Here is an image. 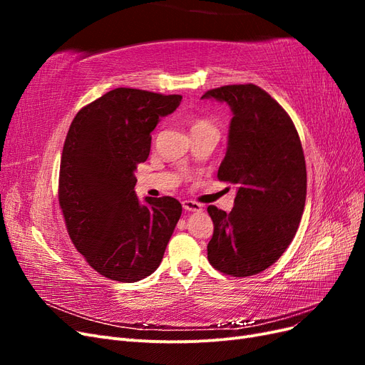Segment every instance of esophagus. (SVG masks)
<instances>
[{"mask_svg": "<svg viewBox=\"0 0 365 365\" xmlns=\"http://www.w3.org/2000/svg\"><path fill=\"white\" fill-rule=\"evenodd\" d=\"M182 207L185 212H201L202 210L201 204H197L195 201H182Z\"/></svg>", "mask_w": 365, "mask_h": 365, "instance_id": "esophagus-1", "label": "esophagus"}]
</instances>
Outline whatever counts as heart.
Returning a JSON list of instances; mask_svg holds the SVG:
<instances>
[{"instance_id":"obj_1","label":"heart","mask_w":365,"mask_h":365,"mask_svg":"<svg viewBox=\"0 0 365 365\" xmlns=\"http://www.w3.org/2000/svg\"><path fill=\"white\" fill-rule=\"evenodd\" d=\"M190 128H192V132L212 129L213 123L207 117H193L190 118Z\"/></svg>"}]
</instances>
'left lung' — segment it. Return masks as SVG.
<instances>
[{"label":"left lung","mask_w":365,"mask_h":365,"mask_svg":"<svg viewBox=\"0 0 365 365\" xmlns=\"http://www.w3.org/2000/svg\"><path fill=\"white\" fill-rule=\"evenodd\" d=\"M227 102L233 111L228 148L217 180L237 185L230 213L208 205L212 267L233 277L269 268L289 247L306 202V163L288 113L260 86L225 85L202 98Z\"/></svg>","instance_id":"left-lung-1"}]
</instances>
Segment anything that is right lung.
<instances>
[{"label": "right lung", "mask_w": 365, "mask_h": 365, "mask_svg": "<svg viewBox=\"0 0 365 365\" xmlns=\"http://www.w3.org/2000/svg\"><path fill=\"white\" fill-rule=\"evenodd\" d=\"M180 94L115 88L76 114L63 143L59 205L70 239L103 277L134 283L155 271L182 207L172 196L134 192L135 169L150 152V132Z\"/></svg>", "instance_id": "obj_1"}]
</instances>
